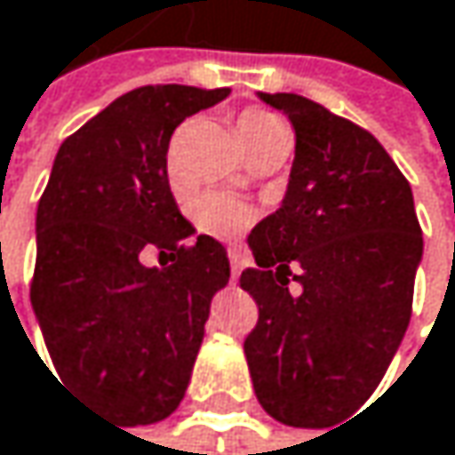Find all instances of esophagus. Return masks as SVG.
<instances>
[{
    "label": "esophagus",
    "mask_w": 455,
    "mask_h": 455,
    "mask_svg": "<svg viewBox=\"0 0 455 455\" xmlns=\"http://www.w3.org/2000/svg\"><path fill=\"white\" fill-rule=\"evenodd\" d=\"M241 270H243V257L238 251H230V273H233V281L241 275Z\"/></svg>",
    "instance_id": "esophagus-1"
}]
</instances>
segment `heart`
Here are the masks:
<instances>
[{
  "label": "heart",
  "mask_w": 455,
  "mask_h": 455,
  "mask_svg": "<svg viewBox=\"0 0 455 455\" xmlns=\"http://www.w3.org/2000/svg\"><path fill=\"white\" fill-rule=\"evenodd\" d=\"M238 140L246 150V156L273 148V145H289V129L275 114L265 108H249L238 116L235 124ZM172 164V161H169ZM254 220V212L249 204H243L235 196L212 190L196 198L193 204V222L201 233L214 238H235L241 235Z\"/></svg>",
  "instance_id": "b5f03b06"
}]
</instances>
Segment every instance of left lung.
I'll use <instances>...</instances> for the list:
<instances>
[{"label": "left lung", "instance_id": "8db88e82", "mask_svg": "<svg viewBox=\"0 0 455 455\" xmlns=\"http://www.w3.org/2000/svg\"><path fill=\"white\" fill-rule=\"evenodd\" d=\"M259 100L289 116L297 148L281 209L249 233L257 267L241 289L259 321L243 352L275 421L326 429L373 395L405 337L421 228L408 180L371 132L302 95Z\"/></svg>", "mask_w": 455, "mask_h": 455}]
</instances>
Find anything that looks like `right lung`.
Instances as JSON below:
<instances>
[{
	"label": "right lung",
	"mask_w": 455,
	"mask_h": 455,
	"mask_svg": "<svg viewBox=\"0 0 455 455\" xmlns=\"http://www.w3.org/2000/svg\"><path fill=\"white\" fill-rule=\"evenodd\" d=\"M230 90L140 87L58 150L36 209L31 305L74 395L124 427L166 419L190 384L228 251L180 214L169 188L172 132ZM156 248L164 268L139 257Z\"/></svg>",
	"instance_id": "add662e5"
}]
</instances>
